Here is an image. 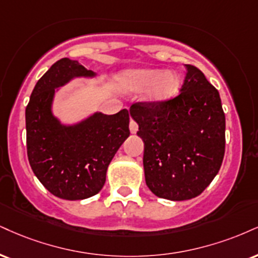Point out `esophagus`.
Returning <instances> with one entry per match:
<instances>
[{"mask_svg": "<svg viewBox=\"0 0 258 258\" xmlns=\"http://www.w3.org/2000/svg\"><path fill=\"white\" fill-rule=\"evenodd\" d=\"M130 131H131V133H136V132L138 131L137 122H136V121L133 120V119L130 120Z\"/></svg>", "mask_w": 258, "mask_h": 258, "instance_id": "34e87169", "label": "esophagus"}]
</instances>
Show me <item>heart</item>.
Masks as SVG:
<instances>
[{
    "label": "heart",
    "instance_id": "1",
    "mask_svg": "<svg viewBox=\"0 0 258 258\" xmlns=\"http://www.w3.org/2000/svg\"><path fill=\"white\" fill-rule=\"evenodd\" d=\"M120 84L128 91L148 89L147 101L162 103L174 97L180 86V80L174 72L160 68H137L125 71L120 76Z\"/></svg>",
    "mask_w": 258,
    "mask_h": 258
}]
</instances>
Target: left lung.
Instances as JSON below:
<instances>
[{
  "instance_id": "obj_1",
  "label": "left lung",
  "mask_w": 258,
  "mask_h": 258,
  "mask_svg": "<svg viewBox=\"0 0 258 258\" xmlns=\"http://www.w3.org/2000/svg\"><path fill=\"white\" fill-rule=\"evenodd\" d=\"M176 97L138 102L130 114L144 142L145 182L169 201L197 197L219 173L225 155L226 119L219 91L192 64H185Z\"/></svg>"
}]
</instances>
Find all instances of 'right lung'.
<instances>
[{
	"label": "right lung",
	"mask_w": 258,
	"mask_h": 258,
	"mask_svg": "<svg viewBox=\"0 0 258 258\" xmlns=\"http://www.w3.org/2000/svg\"><path fill=\"white\" fill-rule=\"evenodd\" d=\"M95 78L78 61L61 58L37 82L25 111L31 168L50 194L79 201L103 187L110 161L130 136V113L96 111L76 123H62L52 113L55 94L76 78Z\"/></svg>",
	"instance_id": "obj_1"
}]
</instances>
